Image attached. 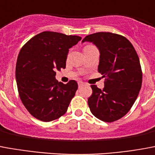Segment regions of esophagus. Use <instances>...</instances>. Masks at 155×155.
<instances>
[{"label": "esophagus", "instance_id": "esophagus-1", "mask_svg": "<svg viewBox=\"0 0 155 155\" xmlns=\"http://www.w3.org/2000/svg\"><path fill=\"white\" fill-rule=\"evenodd\" d=\"M84 84L82 81H79V82H78V85H79V87L83 86Z\"/></svg>", "mask_w": 155, "mask_h": 155}]
</instances>
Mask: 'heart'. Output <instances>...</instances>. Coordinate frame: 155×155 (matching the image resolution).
<instances>
[{
  "instance_id": "1",
  "label": "heart",
  "mask_w": 155,
  "mask_h": 155,
  "mask_svg": "<svg viewBox=\"0 0 155 155\" xmlns=\"http://www.w3.org/2000/svg\"><path fill=\"white\" fill-rule=\"evenodd\" d=\"M88 47H91V46H90V45H88V46H86L85 48H88Z\"/></svg>"
}]
</instances>
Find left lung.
<instances>
[{"label":"left lung","mask_w":155,"mask_h":155,"mask_svg":"<svg viewBox=\"0 0 155 155\" xmlns=\"http://www.w3.org/2000/svg\"><path fill=\"white\" fill-rule=\"evenodd\" d=\"M100 57L98 71L105 77L104 89L92 85L89 109L101 121L113 122L127 114L138 97L142 84L140 59L129 40L119 34L100 32L86 36Z\"/></svg>","instance_id":"left-lung-1"}]
</instances>
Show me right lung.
Returning <instances> with one entry per match:
<instances>
[{
    "mask_svg": "<svg viewBox=\"0 0 155 155\" xmlns=\"http://www.w3.org/2000/svg\"><path fill=\"white\" fill-rule=\"evenodd\" d=\"M81 38L45 31L32 38L17 58L15 78L19 97L31 115L42 121L59 118L67 111L78 89L56 80V71L66 68L69 49Z\"/></svg>",
    "mask_w": 155,
    "mask_h": 155,
    "instance_id": "1",
    "label": "right lung"
}]
</instances>
